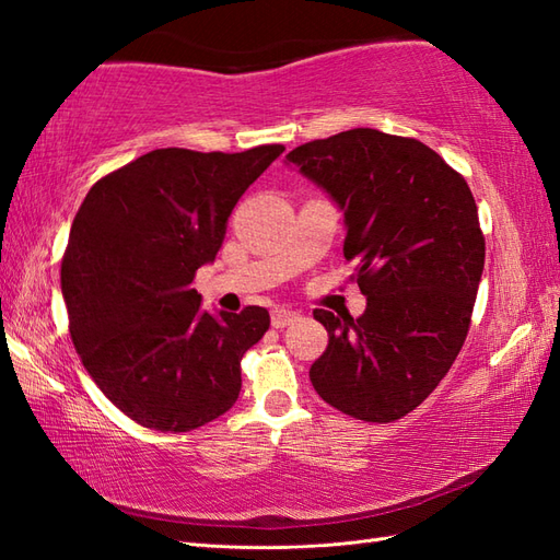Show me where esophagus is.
Wrapping results in <instances>:
<instances>
[{
    "mask_svg": "<svg viewBox=\"0 0 560 560\" xmlns=\"http://www.w3.org/2000/svg\"><path fill=\"white\" fill-rule=\"evenodd\" d=\"M299 317L301 315L295 313V311H287V307H277V311H271V327L283 329L287 325L295 323V319H299Z\"/></svg>",
    "mask_w": 560,
    "mask_h": 560,
    "instance_id": "1",
    "label": "esophagus"
}]
</instances>
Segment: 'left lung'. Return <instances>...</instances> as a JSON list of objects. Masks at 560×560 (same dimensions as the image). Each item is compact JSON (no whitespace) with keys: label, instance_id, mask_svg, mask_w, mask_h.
<instances>
[{"label":"left lung","instance_id":"1","mask_svg":"<svg viewBox=\"0 0 560 560\" xmlns=\"http://www.w3.org/2000/svg\"><path fill=\"white\" fill-rule=\"evenodd\" d=\"M287 159L343 211V257L368 299L355 319L313 313L329 343L311 383L353 419L397 421L438 387L467 339L486 257L477 201L433 149L377 129L307 141Z\"/></svg>","mask_w":560,"mask_h":560}]
</instances>
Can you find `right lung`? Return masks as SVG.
<instances>
[{
  "instance_id": "1",
  "label": "right lung",
  "mask_w": 560,
  "mask_h": 560,
  "mask_svg": "<svg viewBox=\"0 0 560 560\" xmlns=\"http://www.w3.org/2000/svg\"><path fill=\"white\" fill-rule=\"evenodd\" d=\"M281 153L156 149L101 177L79 207L62 257L69 335L93 383L139 425L195 431L241 395V361L269 313L211 315L192 281Z\"/></svg>"
}]
</instances>
